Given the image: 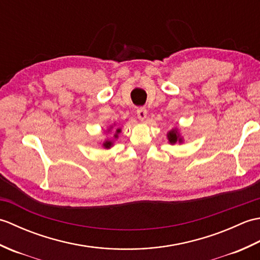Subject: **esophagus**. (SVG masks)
I'll return each instance as SVG.
<instances>
[{
  "label": "esophagus",
  "instance_id": "1",
  "mask_svg": "<svg viewBox=\"0 0 260 260\" xmlns=\"http://www.w3.org/2000/svg\"><path fill=\"white\" fill-rule=\"evenodd\" d=\"M136 114H137V117H139V119L144 120L146 118L147 110L145 107H139L136 109Z\"/></svg>",
  "mask_w": 260,
  "mask_h": 260
}]
</instances>
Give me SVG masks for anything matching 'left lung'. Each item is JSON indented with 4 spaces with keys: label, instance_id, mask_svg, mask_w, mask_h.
Masks as SVG:
<instances>
[{
    "label": "left lung",
    "instance_id": "left-lung-1",
    "mask_svg": "<svg viewBox=\"0 0 260 260\" xmlns=\"http://www.w3.org/2000/svg\"><path fill=\"white\" fill-rule=\"evenodd\" d=\"M168 137H169V141H170L171 144H174V143H176V141L181 142V139H179V135H178V133H176L175 129H173L172 132H170Z\"/></svg>",
    "mask_w": 260,
    "mask_h": 260
}]
</instances>
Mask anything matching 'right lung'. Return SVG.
I'll use <instances>...</instances> for the list:
<instances>
[{"label":"right lung","instance_id":"right-lung-1","mask_svg":"<svg viewBox=\"0 0 260 260\" xmlns=\"http://www.w3.org/2000/svg\"><path fill=\"white\" fill-rule=\"evenodd\" d=\"M119 132H120V129H117V131H116V133H119ZM115 137H117V134L115 135ZM104 146H105V147H107V148H109L110 146H112V142H109V141L105 142V143H104Z\"/></svg>","mask_w":260,"mask_h":260}]
</instances>
